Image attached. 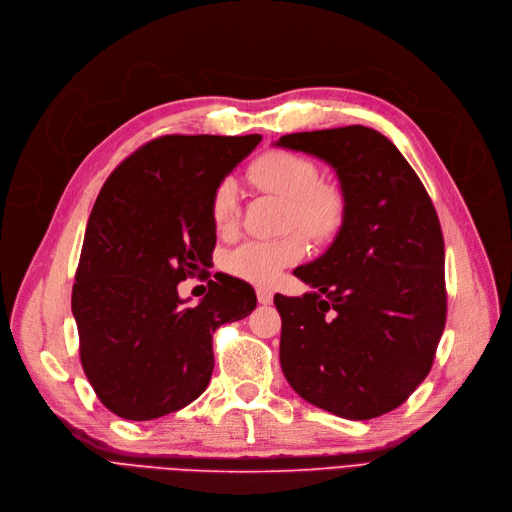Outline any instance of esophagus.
I'll use <instances>...</instances> for the list:
<instances>
[{
	"mask_svg": "<svg viewBox=\"0 0 512 512\" xmlns=\"http://www.w3.org/2000/svg\"><path fill=\"white\" fill-rule=\"evenodd\" d=\"M256 298L260 304H273V291L269 287H258Z\"/></svg>",
	"mask_w": 512,
	"mask_h": 512,
	"instance_id": "esophagus-1",
	"label": "esophagus"
}]
</instances>
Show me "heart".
<instances>
[{
  "label": "heart",
  "instance_id": "obj_1",
  "mask_svg": "<svg viewBox=\"0 0 512 512\" xmlns=\"http://www.w3.org/2000/svg\"><path fill=\"white\" fill-rule=\"evenodd\" d=\"M250 181L264 191L287 200L285 227H298L316 243H329L346 221V196L335 183L319 181V170L304 156L275 150L256 158L250 166ZM239 216L237 187L223 181L212 196L214 227L227 233L235 229ZM289 233L281 239L241 243L227 256V269L239 279L256 285H271L285 266L300 262L306 252V237Z\"/></svg>",
  "mask_w": 512,
  "mask_h": 512
}]
</instances>
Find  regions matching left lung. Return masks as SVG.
Here are the masks:
<instances>
[{
	"mask_svg": "<svg viewBox=\"0 0 512 512\" xmlns=\"http://www.w3.org/2000/svg\"><path fill=\"white\" fill-rule=\"evenodd\" d=\"M277 145L327 162L348 204L329 250L294 271L314 291L275 296L283 375L337 417H381L421 385L444 333L440 218L415 170L375 129L291 133Z\"/></svg>",
	"mask_w": 512,
	"mask_h": 512,
	"instance_id": "8db88e82",
	"label": "left lung"
}]
</instances>
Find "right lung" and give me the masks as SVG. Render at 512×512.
<instances>
[{"label":"right lung","instance_id":"1","mask_svg":"<svg viewBox=\"0 0 512 512\" xmlns=\"http://www.w3.org/2000/svg\"><path fill=\"white\" fill-rule=\"evenodd\" d=\"M260 135H164L116 166L87 221L72 314L83 371L129 421L181 410L208 387L212 333L256 308L246 281L214 275L198 306L177 285L216 246L212 196Z\"/></svg>","mask_w":512,"mask_h":512}]
</instances>
